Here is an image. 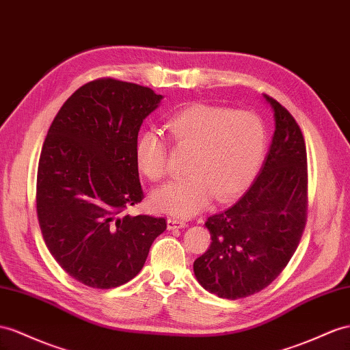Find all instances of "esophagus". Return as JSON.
I'll return each instance as SVG.
<instances>
[{"instance_id": "1", "label": "esophagus", "mask_w": 350, "mask_h": 350, "mask_svg": "<svg viewBox=\"0 0 350 350\" xmlns=\"http://www.w3.org/2000/svg\"><path fill=\"white\" fill-rule=\"evenodd\" d=\"M186 225H187V223L183 219H178V217H168L167 219V228L170 230L182 229V228H186Z\"/></svg>"}]
</instances>
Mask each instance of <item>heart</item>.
I'll use <instances>...</instances> for the list:
<instances>
[{"label": "heart", "mask_w": 350, "mask_h": 350, "mask_svg": "<svg viewBox=\"0 0 350 350\" xmlns=\"http://www.w3.org/2000/svg\"><path fill=\"white\" fill-rule=\"evenodd\" d=\"M174 146L191 152L187 176L159 187L152 204L173 216H192L214 195L228 201L253 182L266 152V129L253 112L195 103L167 121ZM136 163L143 176L159 182L168 173V149L155 131L140 134L136 143Z\"/></svg>", "instance_id": "1"}]
</instances>
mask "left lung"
<instances>
[{"mask_svg": "<svg viewBox=\"0 0 350 350\" xmlns=\"http://www.w3.org/2000/svg\"><path fill=\"white\" fill-rule=\"evenodd\" d=\"M275 131L260 173L228 210L205 221L207 252L193 262L196 280L221 299L262 291L288 265L308 214V158L299 124L275 98Z\"/></svg>", "mask_w": 350, "mask_h": 350, "instance_id": "obj_1", "label": "left lung"}]
</instances>
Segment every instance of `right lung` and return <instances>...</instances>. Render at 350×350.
<instances>
[{
	"label": "right lung",
	"mask_w": 350,
	"mask_h": 350,
	"mask_svg": "<svg viewBox=\"0 0 350 350\" xmlns=\"http://www.w3.org/2000/svg\"><path fill=\"white\" fill-rule=\"evenodd\" d=\"M163 96L100 78L60 107L44 140L37 176L41 234L64 271L93 288L133 280L167 228L164 217L124 213L143 200L136 143Z\"/></svg>",
	"instance_id": "obj_1"
}]
</instances>
